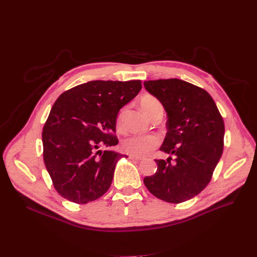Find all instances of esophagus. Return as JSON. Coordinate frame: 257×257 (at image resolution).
I'll return each mask as SVG.
<instances>
[{
  "label": "esophagus",
  "mask_w": 257,
  "mask_h": 257,
  "mask_svg": "<svg viewBox=\"0 0 257 257\" xmlns=\"http://www.w3.org/2000/svg\"><path fill=\"white\" fill-rule=\"evenodd\" d=\"M129 159L136 160V161H140V160L143 159V157H141V156H134V155H129Z\"/></svg>",
  "instance_id": "obj_1"
}]
</instances>
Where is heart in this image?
I'll use <instances>...</instances> for the list:
<instances>
[{"label":"heart","instance_id":"b5f03b06","mask_svg":"<svg viewBox=\"0 0 257 257\" xmlns=\"http://www.w3.org/2000/svg\"><path fill=\"white\" fill-rule=\"evenodd\" d=\"M141 106L150 117L158 108H163L160 101L151 94H146L142 98ZM117 125L120 127V116L117 118ZM160 144L161 138L158 134H133L121 142V149L130 155L145 156L155 150Z\"/></svg>","mask_w":257,"mask_h":257}]
</instances>
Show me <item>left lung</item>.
Listing matches in <instances>:
<instances>
[{
  "label": "left lung",
  "mask_w": 257,
  "mask_h": 257,
  "mask_svg": "<svg viewBox=\"0 0 257 257\" xmlns=\"http://www.w3.org/2000/svg\"><path fill=\"white\" fill-rule=\"evenodd\" d=\"M146 89L164 105L167 137L160 150L175 159H155L157 171L144 183L156 198L182 203L200 194L211 180L223 153L225 126L210 94L179 79L149 80Z\"/></svg>",
  "instance_id": "8db88e82"
}]
</instances>
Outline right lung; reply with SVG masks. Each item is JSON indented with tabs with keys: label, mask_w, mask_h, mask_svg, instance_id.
I'll list each match as a JSON object with an SVG mask.
<instances>
[{
	"label": "right lung",
	"mask_w": 257,
	"mask_h": 257,
	"mask_svg": "<svg viewBox=\"0 0 257 257\" xmlns=\"http://www.w3.org/2000/svg\"><path fill=\"white\" fill-rule=\"evenodd\" d=\"M141 89V80L90 81L62 92L54 103L43 129V154L61 197L86 204L108 191L123 154L99 148L117 145V113Z\"/></svg>",
	"instance_id": "right-lung-1"
}]
</instances>
